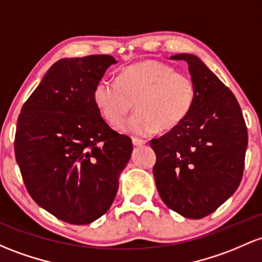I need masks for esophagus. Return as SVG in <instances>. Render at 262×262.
Returning a JSON list of instances; mask_svg holds the SVG:
<instances>
[{
	"mask_svg": "<svg viewBox=\"0 0 262 262\" xmlns=\"http://www.w3.org/2000/svg\"><path fill=\"white\" fill-rule=\"evenodd\" d=\"M132 142H133V144L136 146H142L145 144V140L138 139V138H133V140H132Z\"/></svg>",
	"mask_w": 262,
	"mask_h": 262,
	"instance_id": "34e87169",
	"label": "esophagus"
}]
</instances>
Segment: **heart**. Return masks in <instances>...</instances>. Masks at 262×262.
Wrapping results in <instances>:
<instances>
[{
	"label": "heart",
	"mask_w": 262,
	"mask_h": 262,
	"mask_svg": "<svg viewBox=\"0 0 262 262\" xmlns=\"http://www.w3.org/2000/svg\"><path fill=\"white\" fill-rule=\"evenodd\" d=\"M194 80L168 63L146 59L120 72L118 80L100 79L93 89V102L109 125L119 126L136 102L137 112L123 129L138 137L180 125L195 103Z\"/></svg>",
	"instance_id": "obj_1"
}]
</instances>
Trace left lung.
I'll return each instance as SVG.
<instances>
[{
	"mask_svg": "<svg viewBox=\"0 0 262 262\" xmlns=\"http://www.w3.org/2000/svg\"><path fill=\"white\" fill-rule=\"evenodd\" d=\"M185 61L196 88L190 114L180 125L150 140L160 198L189 219L214 212L236 191L243 179L248 128L232 92L194 54Z\"/></svg>",
	"mask_w": 262,
	"mask_h": 262,
	"instance_id": "left-lung-1",
	"label": "left lung"
}]
</instances>
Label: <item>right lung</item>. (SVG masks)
Instances as JSON below:
<instances>
[{"instance_id":"add662e5","label":"right lung","mask_w":262,"mask_h":262,"mask_svg":"<svg viewBox=\"0 0 262 262\" xmlns=\"http://www.w3.org/2000/svg\"><path fill=\"white\" fill-rule=\"evenodd\" d=\"M114 57L93 54L54 63L17 119L14 155L26 189L59 220L85 225L104 215L133 144L100 117L94 85Z\"/></svg>"}]
</instances>
